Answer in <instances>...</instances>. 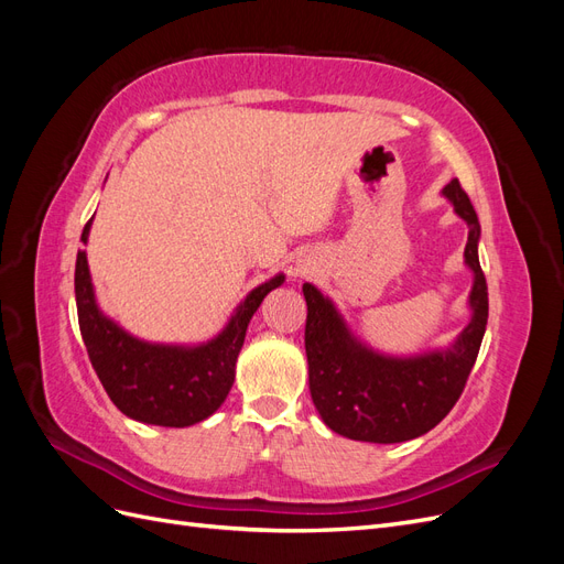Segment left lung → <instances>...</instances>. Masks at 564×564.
Returning a JSON list of instances; mask_svg holds the SVG:
<instances>
[{"label":"left lung","instance_id":"left-lung-1","mask_svg":"<svg viewBox=\"0 0 564 564\" xmlns=\"http://www.w3.org/2000/svg\"><path fill=\"white\" fill-rule=\"evenodd\" d=\"M454 212L468 224L466 265L473 270L468 296L470 322L445 350L414 357H390L371 350L348 329V324L317 286L305 282V355H308L311 395L322 421L338 435L379 442L414 440L445 419L480 352L487 327V280L477 259L480 220L458 178L442 191Z\"/></svg>","mask_w":564,"mask_h":564}]
</instances>
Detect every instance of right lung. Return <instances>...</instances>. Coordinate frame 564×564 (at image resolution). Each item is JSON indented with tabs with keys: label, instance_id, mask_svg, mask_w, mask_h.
Instances as JSON below:
<instances>
[{
	"label": "right lung",
	"instance_id": "1",
	"mask_svg": "<svg viewBox=\"0 0 564 564\" xmlns=\"http://www.w3.org/2000/svg\"><path fill=\"white\" fill-rule=\"evenodd\" d=\"M91 220L82 230L87 245ZM284 282V275L251 289L237 305L226 329L199 346L148 344L100 313L89 275L87 251H77L75 299L79 332L89 360L119 412L133 421L185 429L209 419L224 404L235 381L249 319L261 301Z\"/></svg>",
	"mask_w": 564,
	"mask_h": 564
}]
</instances>
